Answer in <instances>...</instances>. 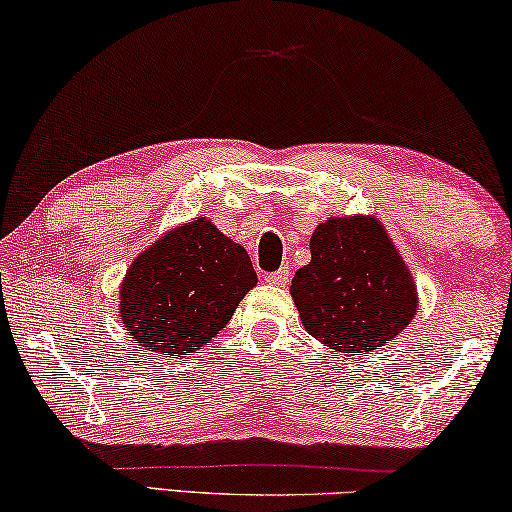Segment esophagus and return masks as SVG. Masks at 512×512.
I'll list each match as a JSON object with an SVG mask.
<instances>
[{
  "label": "esophagus",
  "mask_w": 512,
  "mask_h": 512,
  "mask_svg": "<svg viewBox=\"0 0 512 512\" xmlns=\"http://www.w3.org/2000/svg\"><path fill=\"white\" fill-rule=\"evenodd\" d=\"M265 281L270 283V286H279V288H286L288 281H290V270L288 267H281V270L270 272L265 276Z\"/></svg>",
  "instance_id": "obj_1"
}]
</instances>
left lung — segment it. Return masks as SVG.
Masks as SVG:
<instances>
[{
	"label": "left lung",
	"mask_w": 512,
	"mask_h": 512,
	"mask_svg": "<svg viewBox=\"0 0 512 512\" xmlns=\"http://www.w3.org/2000/svg\"><path fill=\"white\" fill-rule=\"evenodd\" d=\"M304 329L326 347L360 356L383 347L417 313V290L374 217H338L311 238V263L292 279Z\"/></svg>",
	"instance_id": "obj_1"
}]
</instances>
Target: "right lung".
<instances>
[{
    "label": "right lung",
    "mask_w": 512,
    "mask_h": 512,
    "mask_svg": "<svg viewBox=\"0 0 512 512\" xmlns=\"http://www.w3.org/2000/svg\"><path fill=\"white\" fill-rule=\"evenodd\" d=\"M247 251L199 217L133 261L120 311L127 331L156 354H192L213 340L256 286Z\"/></svg>",
    "instance_id": "obj_1"
}]
</instances>
